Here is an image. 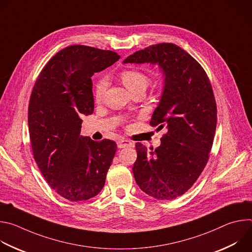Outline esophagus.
Segmentation results:
<instances>
[{
  "mask_svg": "<svg viewBox=\"0 0 252 252\" xmlns=\"http://www.w3.org/2000/svg\"><path fill=\"white\" fill-rule=\"evenodd\" d=\"M127 147H131V142L129 140H126V139L118 140V148L119 149H124V148H127Z\"/></svg>",
  "mask_w": 252,
  "mask_h": 252,
  "instance_id": "obj_1",
  "label": "esophagus"
}]
</instances>
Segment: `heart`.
Segmentation results:
<instances>
[{
    "mask_svg": "<svg viewBox=\"0 0 252 252\" xmlns=\"http://www.w3.org/2000/svg\"><path fill=\"white\" fill-rule=\"evenodd\" d=\"M120 78L123 84L126 87V89L129 92H132L138 88H147L149 84V77L139 69H134V68L125 69L121 73ZM105 89H106V80L100 79L96 83L94 91V95L95 100H100L102 98Z\"/></svg>",
    "mask_w": 252,
    "mask_h": 252,
    "instance_id": "obj_1",
    "label": "heart"
}]
</instances>
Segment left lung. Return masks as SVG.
<instances>
[{"mask_svg": "<svg viewBox=\"0 0 252 252\" xmlns=\"http://www.w3.org/2000/svg\"><path fill=\"white\" fill-rule=\"evenodd\" d=\"M124 63H158L165 75L150 125L167 131L156 150L135 143L132 172L143 192L158 200L174 199L193 186L209 158L218 122L211 84L200 63L170 43L137 51Z\"/></svg>", "mask_w": 252, "mask_h": 252, "instance_id": "left-lung-1", "label": "left lung"}]
</instances>
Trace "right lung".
Listing matches in <instances>:
<instances>
[{
  "mask_svg": "<svg viewBox=\"0 0 252 252\" xmlns=\"http://www.w3.org/2000/svg\"><path fill=\"white\" fill-rule=\"evenodd\" d=\"M120 58L113 51L68 46L46 63L32 88L28 124L33 158L50 187L67 200L90 199L104 186L117 143L81 135L80 117L94 112L93 75Z\"/></svg>",
  "mask_w": 252,
  "mask_h": 252,
  "instance_id": "add662e5",
  "label": "right lung"
}]
</instances>
